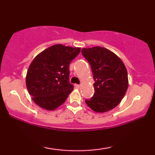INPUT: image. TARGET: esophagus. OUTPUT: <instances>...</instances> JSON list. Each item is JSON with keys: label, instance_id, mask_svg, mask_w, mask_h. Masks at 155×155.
<instances>
[{"label": "esophagus", "instance_id": "34e87169", "mask_svg": "<svg viewBox=\"0 0 155 155\" xmlns=\"http://www.w3.org/2000/svg\"><path fill=\"white\" fill-rule=\"evenodd\" d=\"M75 87H77V88H80V84H75Z\"/></svg>", "mask_w": 155, "mask_h": 155}]
</instances>
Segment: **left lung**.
Returning a JSON list of instances; mask_svg holds the SVG:
<instances>
[{
  "label": "left lung",
  "instance_id": "left-lung-1",
  "mask_svg": "<svg viewBox=\"0 0 155 155\" xmlns=\"http://www.w3.org/2000/svg\"><path fill=\"white\" fill-rule=\"evenodd\" d=\"M82 54L93 73L94 94L85 102L93 111L104 113L115 108L124 98L128 86V73L119 57L101 46L82 48Z\"/></svg>",
  "mask_w": 155,
  "mask_h": 155
}]
</instances>
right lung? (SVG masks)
Here are the masks:
<instances>
[{
  "instance_id": "right-lung-1",
  "label": "right lung",
  "mask_w": 155,
  "mask_h": 155,
  "mask_svg": "<svg viewBox=\"0 0 155 155\" xmlns=\"http://www.w3.org/2000/svg\"><path fill=\"white\" fill-rule=\"evenodd\" d=\"M80 48L56 44L35 57L26 76L27 90L42 109L52 111L66 100L73 90L69 82V65Z\"/></svg>"
}]
</instances>
